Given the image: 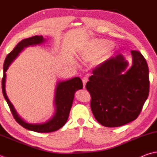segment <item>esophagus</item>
<instances>
[{
  "instance_id": "1",
  "label": "esophagus",
  "mask_w": 157,
  "mask_h": 157,
  "mask_svg": "<svg viewBox=\"0 0 157 157\" xmlns=\"http://www.w3.org/2000/svg\"><path fill=\"white\" fill-rule=\"evenodd\" d=\"M82 83H83V87H85V85H86V82L88 81V78L87 77H83L82 78Z\"/></svg>"
}]
</instances>
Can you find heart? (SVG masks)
Masks as SVG:
<instances>
[{
	"label": "heart",
	"instance_id": "obj_1",
	"mask_svg": "<svg viewBox=\"0 0 157 157\" xmlns=\"http://www.w3.org/2000/svg\"><path fill=\"white\" fill-rule=\"evenodd\" d=\"M113 47V44L109 42H100L94 46L92 48L84 51L81 54V58L85 61H89L95 58L103 52L108 51Z\"/></svg>",
	"mask_w": 157,
	"mask_h": 157
}]
</instances>
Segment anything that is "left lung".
Wrapping results in <instances>:
<instances>
[{
  "mask_svg": "<svg viewBox=\"0 0 157 157\" xmlns=\"http://www.w3.org/2000/svg\"><path fill=\"white\" fill-rule=\"evenodd\" d=\"M132 66L122 55L104 61L92 71L86 84L91 109L106 127H118L137 118L149 94V70L139 51H131Z\"/></svg>",
  "mask_w": 157,
  "mask_h": 157,
  "instance_id": "left-lung-1",
  "label": "left lung"
}]
</instances>
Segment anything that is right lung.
I'll list each match as a JSON object with an SVG mask.
<instances>
[{"mask_svg":"<svg viewBox=\"0 0 157 157\" xmlns=\"http://www.w3.org/2000/svg\"><path fill=\"white\" fill-rule=\"evenodd\" d=\"M44 37L38 35L22 40L15 47L10 53H9L5 59L3 66V76L2 79V90L5 99L10 106L11 112L13 114L16 122L24 128L29 131L37 132H51L57 131L65 125L71 107H72L75 94L77 90L82 88V82L79 77H75L67 81L57 82L55 89V96L54 103L55 105V113L52 118L42 124H29L26 122L14 109L13 105L9 100L5 91L6 72L10 64L15 60L19 54L25 48L30 46H35L42 44L45 42Z\"/></svg>","mask_w":157,"mask_h":157,"instance_id":"right-lung-1","label":"right lung"}]
</instances>
